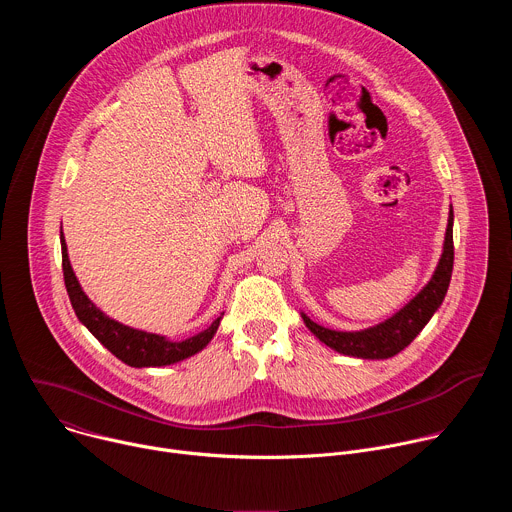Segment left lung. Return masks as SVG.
I'll list each match as a JSON object with an SVG mask.
<instances>
[{"label":"left lung","mask_w":512,"mask_h":512,"mask_svg":"<svg viewBox=\"0 0 512 512\" xmlns=\"http://www.w3.org/2000/svg\"><path fill=\"white\" fill-rule=\"evenodd\" d=\"M452 269H454V210L450 208L448 229H446L444 251L440 257V263H437L427 285L397 314H393L391 318H387L385 322H381L377 326L356 330V332H340V330L324 328V326L312 322L302 312L304 324L320 342H324L326 346H330L332 350H336L340 354L356 356V358H369V360L391 358L413 342V338L431 320L435 310L442 306V302L448 294V287H450Z\"/></svg>","instance_id":"8db88e82"}]
</instances>
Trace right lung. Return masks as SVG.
<instances>
[{
  "label": "right lung",
  "mask_w": 512,
  "mask_h": 512,
  "mask_svg": "<svg viewBox=\"0 0 512 512\" xmlns=\"http://www.w3.org/2000/svg\"><path fill=\"white\" fill-rule=\"evenodd\" d=\"M60 247H62L64 285L68 291L72 310H75L77 318L89 328V332L121 362L129 364V367H135V369L166 367V364L180 362V360L200 352L216 334L218 324H221L223 316H218L206 330H202L186 340H180V342H174L160 334H152V332L125 326V324L109 318L105 312H101L89 300V296L83 291L75 271H72V267H70L62 233H60Z\"/></svg>",
  "instance_id": "right-lung-1"
}]
</instances>
